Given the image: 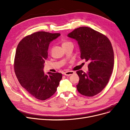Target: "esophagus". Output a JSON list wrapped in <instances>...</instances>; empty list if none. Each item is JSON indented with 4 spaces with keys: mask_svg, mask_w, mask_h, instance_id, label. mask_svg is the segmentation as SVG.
Segmentation results:
<instances>
[{
    "mask_svg": "<svg viewBox=\"0 0 130 130\" xmlns=\"http://www.w3.org/2000/svg\"><path fill=\"white\" fill-rule=\"evenodd\" d=\"M74 74V72L73 71H67L64 73V74L66 76H70Z\"/></svg>",
    "mask_w": 130,
    "mask_h": 130,
    "instance_id": "esophagus-1",
    "label": "esophagus"
}]
</instances>
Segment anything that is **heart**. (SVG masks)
<instances>
[{"label": "heart", "instance_id": "heart-1", "mask_svg": "<svg viewBox=\"0 0 130 130\" xmlns=\"http://www.w3.org/2000/svg\"><path fill=\"white\" fill-rule=\"evenodd\" d=\"M71 43V42H68V41H66V40H63L62 42H61V46H62V47H64L68 44H69Z\"/></svg>", "mask_w": 130, "mask_h": 130}]
</instances>
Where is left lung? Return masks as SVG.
<instances>
[{"instance_id": "left-lung-1", "label": "left lung", "mask_w": 130, "mask_h": 130, "mask_svg": "<svg viewBox=\"0 0 130 130\" xmlns=\"http://www.w3.org/2000/svg\"><path fill=\"white\" fill-rule=\"evenodd\" d=\"M76 39L79 46L80 58L89 61L86 73L78 71V92L91 97L100 93L107 84L114 67V52L111 43L103 34L90 27H80L67 35Z\"/></svg>"}]
</instances>
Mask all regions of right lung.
I'll list each match as a JSON object with an SVG mask.
<instances>
[{"label":"right lung","mask_w":130,"mask_h":130,"mask_svg":"<svg viewBox=\"0 0 130 130\" xmlns=\"http://www.w3.org/2000/svg\"><path fill=\"white\" fill-rule=\"evenodd\" d=\"M59 33L37 31L23 38L15 54V73L19 83L36 99L44 101L56 92L62 74L43 71L50 42Z\"/></svg>","instance_id":"obj_1"}]
</instances>
